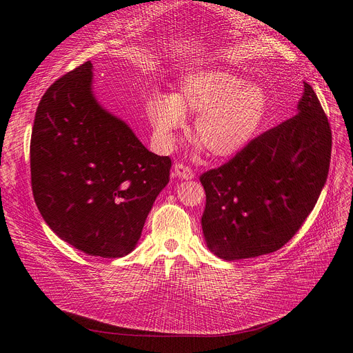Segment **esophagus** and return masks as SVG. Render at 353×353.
Listing matches in <instances>:
<instances>
[{
	"label": "esophagus",
	"instance_id": "esophagus-1",
	"mask_svg": "<svg viewBox=\"0 0 353 353\" xmlns=\"http://www.w3.org/2000/svg\"><path fill=\"white\" fill-rule=\"evenodd\" d=\"M174 176L184 179V180H192L194 177V172L190 169L189 165L183 164V163H177L174 165Z\"/></svg>",
	"mask_w": 353,
	"mask_h": 353
}]
</instances>
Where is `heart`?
<instances>
[{"mask_svg": "<svg viewBox=\"0 0 353 353\" xmlns=\"http://www.w3.org/2000/svg\"><path fill=\"white\" fill-rule=\"evenodd\" d=\"M196 117L193 139L216 159L233 157L261 133L270 114L268 91L229 71L210 70L188 77L174 96L156 94L147 101V116L163 145H173Z\"/></svg>", "mask_w": 353, "mask_h": 353, "instance_id": "heart-1", "label": "heart"}]
</instances>
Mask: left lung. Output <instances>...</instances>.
<instances>
[{"label": "left lung", "mask_w": 353, "mask_h": 353, "mask_svg": "<svg viewBox=\"0 0 353 353\" xmlns=\"http://www.w3.org/2000/svg\"><path fill=\"white\" fill-rule=\"evenodd\" d=\"M303 87L298 114L200 176L206 192L203 236L220 259L279 250L316 205L327 179L332 133L318 96L307 83Z\"/></svg>", "instance_id": "left-lung-1"}]
</instances>
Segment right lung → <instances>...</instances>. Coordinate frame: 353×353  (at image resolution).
I'll return each instance as SVG.
<instances>
[{
	"label": "right lung",
	"mask_w": 353,
	"mask_h": 353,
	"mask_svg": "<svg viewBox=\"0 0 353 353\" xmlns=\"http://www.w3.org/2000/svg\"><path fill=\"white\" fill-rule=\"evenodd\" d=\"M92 64H81L43 96L31 134L35 205L48 228L85 254L133 252L172 160L148 152L92 92Z\"/></svg>",
	"instance_id": "1"
}]
</instances>
